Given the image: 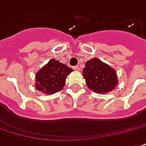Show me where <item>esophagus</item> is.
Here are the masks:
<instances>
[{
	"instance_id": "esophagus-1",
	"label": "esophagus",
	"mask_w": 146,
	"mask_h": 146,
	"mask_svg": "<svg viewBox=\"0 0 146 146\" xmlns=\"http://www.w3.org/2000/svg\"><path fill=\"white\" fill-rule=\"evenodd\" d=\"M73 70H80V67H79V66H73Z\"/></svg>"
}]
</instances>
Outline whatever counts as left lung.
Segmentation results:
<instances>
[{"mask_svg":"<svg viewBox=\"0 0 146 146\" xmlns=\"http://www.w3.org/2000/svg\"><path fill=\"white\" fill-rule=\"evenodd\" d=\"M83 76L88 88L97 94L110 92L117 84L115 70L97 58H93L85 63Z\"/></svg>","mask_w":146,"mask_h":146,"instance_id":"obj_1","label":"left lung"}]
</instances>
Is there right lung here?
<instances>
[{"mask_svg":"<svg viewBox=\"0 0 146 146\" xmlns=\"http://www.w3.org/2000/svg\"><path fill=\"white\" fill-rule=\"evenodd\" d=\"M73 69L58 60L51 59L36 73L35 88L46 94L60 91L65 86L66 79Z\"/></svg>","mask_w":146,"mask_h":146,"instance_id":"1","label":"right lung"}]
</instances>
